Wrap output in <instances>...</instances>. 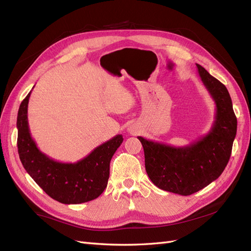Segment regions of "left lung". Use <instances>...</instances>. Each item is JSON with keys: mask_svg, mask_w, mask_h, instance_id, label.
Returning a JSON list of instances; mask_svg holds the SVG:
<instances>
[{"mask_svg": "<svg viewBox=\"0 0 251 251\" xmlns=\"http://www.w3.org/2000/svg\"><path fill=\"white\" fill-rule=\"evenodd\" d=\"M197 70L216 104L210 131L185 147L138 136L151 181L163 191L181 196L199 192L220 177L228 163L237 134V117L226 87L198 64Z\"/></svg>", "mask_w": 251, "mask_h": 251, "instance_id": "8db88e82", "label": "left lung"}]
</instances>
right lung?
I'll list each match as a JSON object with an SVG mask.
<instances>
[{
  "label": "right lung",
  "mask_w": 251,
  "mask_h": 251,
  "mask_svg": "<svg viewBox=\"0 0 251 251\" xmlns=\"http://www.w3.org/2000/svg\"><path fill=\"white\" fill-rule=\"evenodd\" d=\"M30 94L31 91L22 101L17 120L18 149L24 169L45 193L60 203L79 204L96 199L107 187L111 159L124 141L123 135L114 136L77 162L56 161L40 151L30 134Z\"/></svg>",
  "instance_id": "obj_1"
}]
</instances>
